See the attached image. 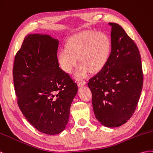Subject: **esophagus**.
Here are the masks:
<instances>
[{"instance_id":"34e87169","label":"esophagus","mask_w":153,"mask_h":153,"mask_svg":"<svg viewBox=\"0 0 153 153\" xmlns=\"http://www.w3.org/2000/svg\"><path fill=\"white\" fill-rule=\"evenodd\" d=\"M85 85H86V82L84 81H80L77 82V85H78V86H79V87L84 86Z\"/></svg>"}]
</instances>
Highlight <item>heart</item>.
I'll use <instances>...</instances> for the list:
<instances>
[{"instance_id":"b5f03b06","label":"heart","mask_w":153,"mask_h":153,"mask_svg":"<svg viewBox=\"0 0 153 153\" xmlns=\"http://www.w3.org/2000/svg\"><path fill=\"white\" fill-rule=\"evenodd\" d=\"M110 48V40L105 33L88 31L77 34L70 39L67 48L60 51L58 61L63 71L71 74L79 58L81 65L74 74V78L81 80L88 76L90 71L98 72L104 67Z\"/></svg>"}]
</instances>
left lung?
<instances>
[{"label": "left lung", "mask_w": 153, "mask_h": 153, "mask_svg": "<svg viewBox=\"0 0 153 153\" xmlns=\"http://www.w3.org/2000/svg\"><path fill=\"white\" fill-rule=\"evenodd\" d=\"M111 26V52L105 65L89 79L95 117L102 126L116 128L130 119L143 85L141 57L134 41L116 23Z\"/></svg>", "instance_id": "8db88e82"}]
</instances>
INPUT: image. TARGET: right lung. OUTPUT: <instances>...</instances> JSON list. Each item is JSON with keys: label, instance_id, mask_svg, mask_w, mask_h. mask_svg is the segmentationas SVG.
I'll list each match as a JSON object with an SVG mask.
<instances>
[{"label": "right lung", "instance_id": "add662e5", "mask_svg": "<svg viewBox=\"0 0 153 153\" xmlns=\"http://www.w3.org/2000/svg\"><path fill=\"white\" fill-rule=\"evenodd\" d=\"M58 39L27 34L15 56L13 75L18 104L39 131L56 134L66 128L77 85L59 67Z\"/></svg>", "mask_w": 153, "mask_h": 153}]
</instances>
